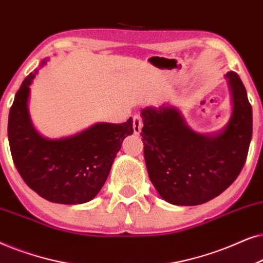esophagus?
<instances>
[{"instance_id":"34e87169","label":"esophagus","mask_w":263,"mask_h":263,"mask_svg":"<svg viewBox=\"0 0 263 263\" xmlns=\"http://www.w3.org/2000/svg\"><path fill=\"white\" fill-rule=\"evenodd\" d=\"M142 126H143L142 118L139 117V115H135V117H134V132H135V135L141 134Z\"/></svg>"}]
</instances>
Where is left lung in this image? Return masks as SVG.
<instances>
[{"instance_id": "8db88e82", "label": "left lung", "mask_w": 263, "mask_h": 263, "mask_svg": "<svg viewBox=\"0 0 263 263\" xmlns=\"http://www.w3.org/2000/svg\"><path fill=\"white\" fill-rule=\"evenodd\" d=\"M232 113L214 134H198L177 107H145L142 141L150 180L164 201L198 205L222 194L246 163L253 136V109L236 72H227Z\"/></svg>"}]
</instances>
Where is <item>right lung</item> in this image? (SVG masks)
Here are the masks:
<instances>
[{
	"mask_svg": "<svg viewBox=\"0 0 263 263\" xmlns=\"http://www.w3.org/2000/svg\"><path fill=\"white\" fill-rule=\"evenodd\" d=\"M49 61L44 59L40 68ZM40 69L24 80L8 118L13 161L24 181L49 202L82 204L96 197L127 136L132 118L124 124L96 122L78 134L50 139L34 128L29 110L30 85Z\"/></svg>",
	"mask_w": 263,
	"mask_h": 263,
	"instance_id": "obj_1",
	"label": "right lung"
}]
</instances>
